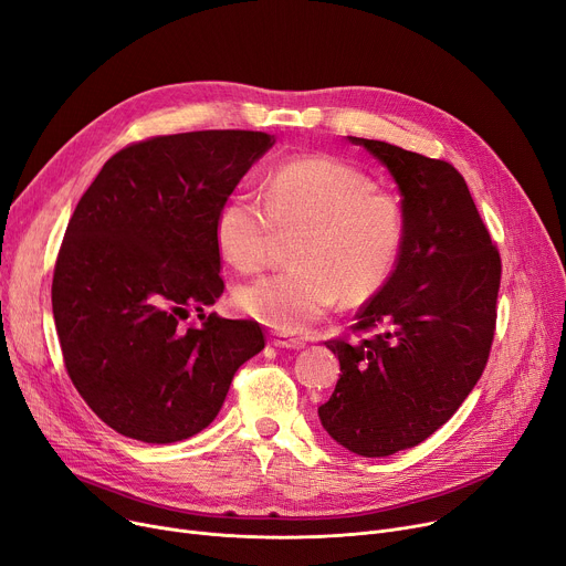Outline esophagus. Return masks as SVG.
<instances>
[{
	"instance_id": "34e87169",
	"label": "esophagus",
	"mask_w": 566,
	"mask_h": 566,
	"mask_svg": "<svg viewBox=\"0 0 566 566\" xmlns=\"http://www.w3.org/2000/svg\"><path fill=\"white\" fill-rule=\"evenodd\" d=\"M268 342H271L277 348H303L305 346L301 339H295L286 333H271V339H268Z\"/></svg>"
}]
</instances>
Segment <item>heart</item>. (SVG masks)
<instances>
[{
  "mask_svg": "<svg viewBox=\"0 0 566 566\" xmlns=\"http://www.w3.org/2000/svg\"><path fill=\"white\" fill-rule=\"evenodd\" d=\"M371 176L335 158H293L268 171L261 198L231 197L216 243L235 271L265 265L280 233H295L293 268L238 286L235 307L277 328L305 331L339 298L363 305L390 280L403 245L401 203Z\"/></svg>",
  "mask_w": 566,
  "mask_h": 566,
  "instance_id": "obj_1",
  "label": "heart"
}]
</instances>
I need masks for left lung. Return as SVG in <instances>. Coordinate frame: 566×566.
Listing matches in <instances>:
<instances>
[{
    "instance_id": "1",
    "label": "left lung",
    "mask_w": 566,
    "mask_h": 566,
    "mask_svg": "<svg viewBox=\"0 0 566 566\" xmlns=\"http://www.w3.org/2000/svg\"><path fill=\"white\" fill-rule=\"evenodd\" d=\"M390 169L401 192L403 245L385 286L328 339L339 358L323 429L360 457L415 448L478 385L495 337L502 261L463 176L448 160L348 137Z\"/></svg>"
}]
</instances>
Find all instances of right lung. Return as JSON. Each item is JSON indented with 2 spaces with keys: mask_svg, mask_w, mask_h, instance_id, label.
I'll list each match as a JSON object with an SVG mask.
<instances>
[{
  "mask_svg": "<svg viewBox=\"0 0 566 566\" xmlns=\"http://www.w3.org/2000/svg\"><path fill=\"white\" fill-rule=\"evenodd\" d=\"M273 137L197 130L133 142L75 206L52 314L80 397L122 436L186 440L216 420L233 374L265 346L256 321L203 307L224 291L216 220ZM197 311L201 324H186Z\"/></svg>",
  "mask_w": 566,
  "mask_h": 566,
  "instance_id": "1",
  "label": "right lung"
}]
</instances>
